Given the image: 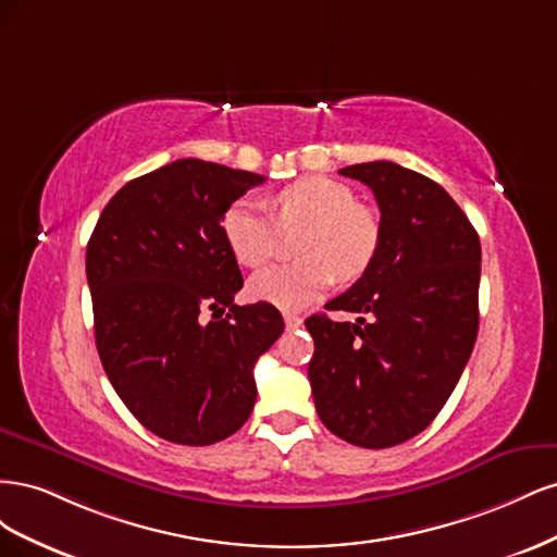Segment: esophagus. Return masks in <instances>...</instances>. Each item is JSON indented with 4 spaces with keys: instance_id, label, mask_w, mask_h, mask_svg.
Here are the masks:
<instances>
[{
    "instance_id": "1",
    "label": "esophagus",
    "mask_w": 557,
    "mask_h": 557,
    "mask_svg": "<svg viewBox=\"0 0 557 557\" xmlns=\"http://www.w3.org/2000/svg\"><path fill=\"white\" fill-rule=\"evenodd\" d=\"M283 320H285V327L288 330H297V327H301V323H305V318L301 315H297V313H283Z\"/></svg>"
}]
</instances>
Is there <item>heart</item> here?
<instances>
[{"label": "heart", "mask_w": 557, "mask_h": 557, "mask_svg": "<svg viewBox=\"0 0 557 557\" xmlns=\"http://www.w3.org/2000/svg\"><path fill=\"white\" fill-rule=\"evenodd\" d=\"M274 209L276 221L262 201L242 197L221 221L230 252L246 267L272 260L281 232H301L295 244L299 262L269 267L250 278L248 293L258 301L285 311L305 309L332 288L336 276L358 281L379 258L381 218L342 181L301 178L276 195Z\"/></svg>", "instance_id": "1"}]
</instances>
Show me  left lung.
I'll use <instances>...</instances> for the list:
<instances>
[{"label":"left lung","mask_w":557,"mask_h":557,"mask_svg":"<svg viewBox=\"0 0 557 557\" xmlns=\"http://www.w3.org/2000/svg\"><path fill=\"white\" fill-rule=\"evenodd\" d=\"M372 188L383 242L376 262L327 311L307 318L315 411L339 440L391 448L423 432L458 385L479 332L481 242L440 183L395 162L339 170Z\"/></svg>","instance_id":"1"}]
</instances>
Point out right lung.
<instances>
[{
    "label": "right lung",
    "instance_id": "add662e5",
    "mask_svg": "<svg viewBox=\"0 0 557 557\" xmlns=\"http://www.w3.org/2000/svg\"><path fill=\"white\" fill-rule=\"evenodd\" d=\"M262 181L170 162L125 183L88 242L99 360L132 416L172 444L209 446L246 423L252 367L283 332L276 307L234 305L244 278L221 230L232 201ZM209 310L213 321L200 318Z\"/></svg>",
    "mask_w": 557,
    "mask_h": 557
}]
</instances>
